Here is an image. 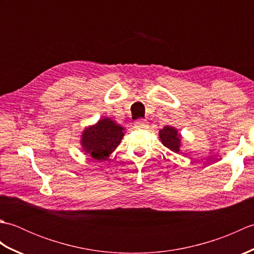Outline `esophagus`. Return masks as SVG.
<instances>
[{"instance_id": "obj_1", "label": "esophagus", "mask_w": 254, "mask_h": 254, "mask_svg": "<svg viewBox=\"0 0 254 254\" xmlns=\"http://www.w3.org/2000/svg\"><path fill=\"white\" fill-rule=\"evenodd\" d=\"M135 126L137 128H147L148 127V122H146L145 120H138L136 121Z\"/></svg>"}]
</instances>
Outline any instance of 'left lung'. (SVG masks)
<instances>
[{
	"mask_svg": "<svg viewBox=\"0 0 254 254\" xmlns=\"http://www.w3.org/2000/svg\"><path fill=\"white\" fill-rule=\"evenodd\" d=\"M159 138L164 146L171 152L179 153L181 146V134L172 127H165L159 131Z\"/></svg>",
	"mask_w": 254,
	"mask_h": 254,
	"instance_id": "obj_1",
	"label": "left lung"
}]
</instances>
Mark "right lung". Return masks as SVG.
<instances>
[{"mask_svg": "<svg viewBox=\"0 0 254 254\" xmlns=\"http://www.w3.org/2000/svg\"><path fill=\"white\" fill-rule=\"evenodd\" d=\"M126 128L119 126L110 118L100 119L95 126L86 127L80 137V144L90 157L106 160L121 143Z\"/></svg>", "mask_w": 254, "mask_h": 254, "instance_id": "1", "label": "right lung"}]
</instances>
